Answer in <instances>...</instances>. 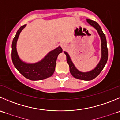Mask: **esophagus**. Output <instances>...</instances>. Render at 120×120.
<instances>
[{"instance_id": "esophagus-1", "label": "esophagus", "mask_w": 120, "mask_h": 120, "mask_svg": "<svg viewBox=\"0 0 120 120\" xmlns=\"http://www.w3.org/2000/svg\"><path fill=\"white\" fill-rule=\"evenodd\" d=\"M61 47L63 49L65 50L66 48H67V46L66 43H61Z\"/></svg>"}]
</instances>
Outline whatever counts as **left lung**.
Here are the masks:
<instances>
[{
  "mask_svg": "<svg viewBox=\"0 0 120 120\" xmlns=\"http://www.w3.org/2000/svg\"><path fill=\"white\" fill-rule=\"evenodd\" d=\"M87 22L89 24L94 27L97 30L98 34L100 35L101 38V60L97 66L95 67L92 70L88 72H81L78 70L74 65L73 63L72 62L71 60L70 56L66 52H64V54L66 55L67 58V63L69 65L70 71L71 74L76 79H80L82 80H91L93 79H95L97 76L99 75L103 69L104 68L105 64L108 60V49L107 46V40L103 32L102 31V29L99 24L95 21L90 20L87 19Z\"/></svg>",
  "mask_w": 120,
  "mask_h": 120,
  "instance_id": "8db88e82",
  "label": "left lung"
}]
</instances>
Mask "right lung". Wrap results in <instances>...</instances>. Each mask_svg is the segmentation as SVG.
Here are the masks:
<instances>
[{"instance_id": "1", "label": "right lung", "mask_w": 120, "mask_h": 120, "mask_svg": "<svg viewBox=\"0 0 120 120\" xmlns=\"http://www.w3.org/2000/svg\"><path fill=\"white\" fill-rule=\"evenodd\" d=\"M26 24L19 28L14 38L11 45V60L15 68L24 77L30 80H41L50 77L55 71L56 64L58 55L63 52L59 46L50 52L41 61L35 63H26L22 61L16 50V43L19 34Z\"/></svg>"}]
</instances>
